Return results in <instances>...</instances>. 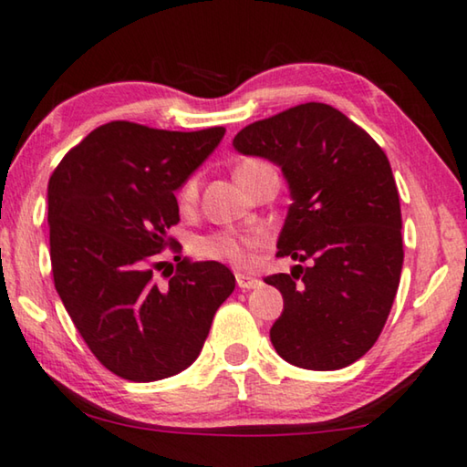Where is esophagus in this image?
I'll use <instances>...</instances> for the list:
<instances>
[{"label": "esophagus", "instance_id": "obj_1", "mask_svg": "<svg viewBox=\"0 0 467 467\" xmlns=\"http://www.w3.org/2000/svg\"><path fill=\"white\" fill-rule=\"evenodd\" d=\"M235 282H238V288H242V290H253V288H258V285H261V282H258L256 277H250L246 274L235 275Z\"/></svg>", "mask_w": 467, "mask_h": 467}]
</instances>
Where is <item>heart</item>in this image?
<instances>
[{"instance_id":"b5f03b06","label":"heart","mask_w":467,"mask_h":467,"mask_svg":"<svg viewBox=\"0 0 467 467\" xmlns=\"http://www.w3.org/2000/svg\"><path fill=\"white\" fill-rule=\"evenodd\" d=\"M261 161H242L235 167V179L246 177L253 173L254 169L261 167ZM200 192V175H190L185 182L179 185L177 190V202L182 209H190V206L198 200ZM263 235L258 234H238L232 229H217V232H209L202 235H196L192 240V253L202 261H214V263H227L232 267H248L254 258V250L263 248Z\"/></svg>"}]
</instances>
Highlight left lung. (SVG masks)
Masks as SVG:
<instances>
[{"label":"left lung","mask_w":467,"mask_h":467,"mask_svg":"<svg viewBox=\"0 0 467 467\" xmlns=\"http://www.w3.org/2000/svg\"><path fill=\"white\" fill-rule=\"evenodd\" d=\"M234 146L282 167L292 204L277 256L306 261L265 277L284 296L269 332L277 355L303 369L347 368L382 334L403 269L399 190L384 150L321 102L250 123Z\"/></svg>","instance_id":"1"}]
</instances>
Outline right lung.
I'll return each instance as SVG.
<instances>
[{
    "mask_svg": "<svg viewBox=\"0 0 467 467\" xmlns=\"http://www.w3.org/2000/svg\"><path fill=\"white\" fill-rule=\"evenodd\" d=\"M223 135V127L167 131L112 120L70 148L49 177L54 285L98 361L131 382L196 361L235 288L225 265L182 261V244L167 235L179 223L175 190ZM164 247L180 261L169 286L155 279Z\"/></svg>",
    "mask_w": 467,
    "mask_h": 467,
    "instance_id": "1",
    "label": "right lung"
}]
</instances>
